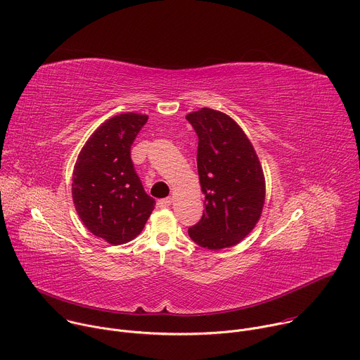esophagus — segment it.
<instances>
[{
  "instance_id": "1",
  "label": "esophagus",
  "mask_w": 360,
  "mask_h": 360,
  "mask_svg": "<svg viewBox=\"0 0 360 360\" xmlns=\"http://www.w3.org/2000/svg\"><path fill=\"white\" fill-rule=\"evenodd\" d=\"M171 203H172V198H164V199L158 200V207L160 208H168V207H171Z\"/></svg>"
}]
</instances>
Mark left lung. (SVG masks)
I'll return each instance as SVG.
<instances>
[{
	"label": "left lung",
	"instance_id": "8db88e82",
	"mask_svg": "<svg viewBox=\"0 0 360 360\" xmlns=\"http://www.w3.org/2000/svg\"><path fill=\"white\" fill-rule=\"evenodd\" d=\"M198 135V174L205 195L200 221L188 229L202 248L219 250L245 239L265 203V175L255 148L226 114L200 108L186 115Z\"/></svg>",
	"mask_w": 360,
	"mask_h": 360
}]
</instances>
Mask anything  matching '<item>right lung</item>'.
I'll return each mask as SVG.
<instances>
[{
    "label": "right lung",
    "instance_id": "right-lung-1",
    "mask_svg": "<svg viewBox=\"0 0 360 360\" xmlns=\"http://www.w3.org/2000/svg\"><path fill=\"white\" fill-rule=\"evenodd\" d=\"M148 115L127 112L99 125L72 172V200L85 228L111 245L136 238L155 208L131 161V145Z\"/></svg>",
    "mask_w": 360,
    "mask_h": 360
}]
</instances>
